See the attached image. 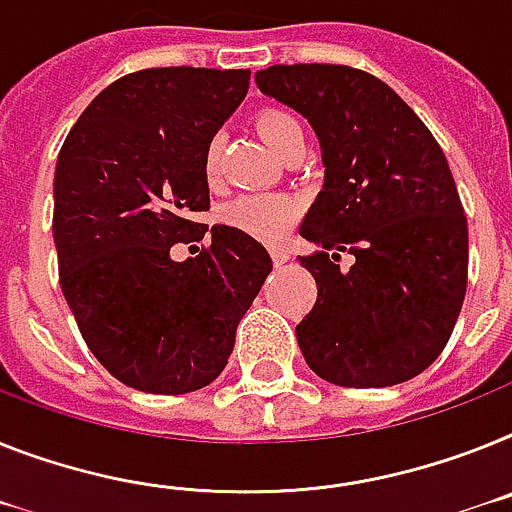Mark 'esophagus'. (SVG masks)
<instances>
[{
	"instance_id": "obj_1",
	"label": "esophagus",
	"mask_w": 512,
	"mask_h": 512,
	"mask_svg": "<svg viewBox=\"0 0 512 512\" xmlns=\"http://www.w3.org/2000/svg\"><path fill=\"white\" fill-rule=\"evenodd\" d=\"M270 257H273V263L276 265L289 263V252H286L283 247H270Z\"/></svg>"
}]
</instances>
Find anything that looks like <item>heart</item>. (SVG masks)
<instances>
[{
    "label": "heart",
    "mask_w": 512,
    "mask_h": 512,
    "mask_svg": "<svg viewBox=\"0 0 512 512\" xmlns=\"http://www.w3.org/2000/svg\"><path fill=\"white\" fill-rule=\"evenodd\" d=\"M257 130L268 140V145L281 156L294 143H304L302 119L294 111L281 106H268L257 114ZM218 158H221V137H210L205 148V176L216 179ZM302 216V203L291 195H273V192H257V195L236 197L234 203L223 208V221L255 236L260 242H281L283 236L294 229V223Z\"/></svg>",
    "instance_id": "heart-1"
}]
</instances>
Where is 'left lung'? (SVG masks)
Instances as JSON below:
<instances>
[{
    "label": "left lung",
    "mask_w": 512,
    "mask_h": 512,
    "mask_svg": "<svg viewBox=\"0 0 512 512\" xmlns=\"http://www.w3.org/2000/svg\"><path fill=\"white\" fill-rule=\"evenodd\" d=\"M257 88L309 119L325 187L299 234L317 302L296 325L309 369L343 388L398 385L442 354L468 283V223L448 158L390 85L346 64H273ZM341 251L355 265L341 271Z\"/></svg>",
    "instance_id": "left-lung-1"
}]
</instances>
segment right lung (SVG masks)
Returning <instances> with one entry per match:
<instances>
[{
    "label": "right lung",
    "instance_id": "1",
    "mask_svg": "<svg viewBox=\"0 0 512 512\" xmlns=\"http://www.w3.org/2000/svg\"><path fill=\"white\" fill-rule=\"evenodd\" d=\"M249 70L150 67L103 88L64 140L54 171L59 286L98 362L143 393L216 380L270 255L234 226L200 242L210 208L205 148L242 103Z\"/></svg>",
    "mask_w": 512,
    "mask_h": 512
}]
</instances>
